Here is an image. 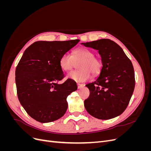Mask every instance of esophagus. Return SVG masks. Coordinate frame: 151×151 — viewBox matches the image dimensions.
Listing matches in <instances>:
<instances>
[{"label": "esophagus", "instance_id": "obj_1", "mask_svg": "<svg viewBox=\"0 0 151 151\" xmlns=\"http://www.w3.org/2000/svg\"><path fill=\"white\" fill-rule=\"evenodd\" d=\"M77 88L78 89H81L83 88V87H84V85L83 84H77Z\"/></svg>", "mask_w": 151, "mask_h": 151}]
</instances>
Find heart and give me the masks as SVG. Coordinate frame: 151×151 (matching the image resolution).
Returning <instances> with one entry per match:
<instances>
[{
	"mask_svg": "<svg viewBox=\"0 0 151 151\" xmlns=\"http://www.w3.org/2000/svg\"><path fill=\"white\" fill-rule=\"evenodd\" d=\"M78 63L79 70L72 71L67 75V78L76 82H85L91 77L98 75L103 67L101 61L94 57V53L88 48H79L73 51L72 55L68 53H63L59 60V65L63 71L68 72Z\"/></svg>",
	"mask_w": 151,
	"mask_h": 151,
	"instance_id": "1",
	"label": "heart"
}]
</instances>
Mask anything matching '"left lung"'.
Segmentation results:
<instances>
[{
    "instance_id": "obj_1",
    "label": "left lung",
    "mask_w": 151,
    "mask_h": 151,
    "mask_svg": "<svg viewBox=\"0 0 151 151\" xmlns=\"http://www.w3.org/2000/svg\"><path fill=\"white\" fill-rule=\"evenodd\" d=\"M98 50L103 67L96 81L86 86L90 94L84 101L91 116L101 120L115 118L125 110L133 94L135 81L133 65L113 41L101 39L83 43Z\"/></svg>"
}]
</instances>
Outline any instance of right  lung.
<instances>
[{
	"instance_id": "add662e5",
	"label": "right lung",
	"mask_w": 151,
	"mask_h": 151,
	"mask_svg": "<svg viewBox=\"0 0 151 151\" xmlns=\"http://www.w3.org/2000/svg\"><path fill=\"white\" fill-rule=\"evenodd\" d=\"M79 40L36 42L27 48L16 68V84L19 101L27 113L41 123L55 121L68 107L67 98L77 90V84L63 77L59 60Z\"/></svg>"
}]
</instances>
